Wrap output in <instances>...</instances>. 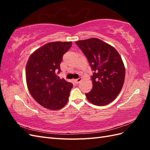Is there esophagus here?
I'll list each match as a JSON object with an SVG mask.
<instances>
[{"label": "esophagus", "mask_w": 150, "mask_h": 150, "mask_svg": "<svg viewBox=\"0 0 150 150\" xmlns=\"http://www.w3.org/2000/svg\"><path fill=\"white\" fill-rule=\"evenodd\" d=\"M81 81H82V78L80 77V78H79L77 79H75V80H74V82H75V84H79Z\"/></svg>", "instance_id": "obj_1"}]
</instances>
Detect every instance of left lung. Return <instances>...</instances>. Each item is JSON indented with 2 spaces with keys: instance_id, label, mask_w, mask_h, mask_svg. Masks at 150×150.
Returning a JSON list of instances; mask_svg holds the SVG:
<instances>
[{
  "instance_id": "1",
  "label": "left lung",
  "mask_w": 150,
  "mask_h": 150,
  "mask_svg": "<svg viewBox=\"0 0 150 150\" xmlns=\"http://www.w3.org/2000/svg\"><path fill=\"white\" fill-rule=\"evenodd\" d=\"M86 57L91 69L93 88L86 93L89 102L105 106L115 99L123 86L125 67L117 51L97 38L76 41Z\"/></svg>"
}]
</instances>
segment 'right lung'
<instances>
[{"instance_id":"right-lung-1","label":"right lung","mask_w":150,"mask_h":150,"mask_svg":"<svg viewBox=\"0 0 150 150\" xmlns=\"http://www.w3.org/2000/svg\"><path fill=\"white\" fill-rule=\"evenodd\" d=\"M71 42H49L31 54L26 64L28 89L33 98L45 108L61 109L69 100L73 84L57 73L60 72L62 56L70 49Z\"/></svg>"}]
</instances>
